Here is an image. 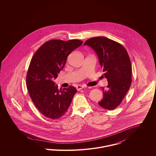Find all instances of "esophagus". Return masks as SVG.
<instances>
[{"instance_id": "1", "label": "esophagus", "mask_w": 156, "mask_h": 156, "mask_svg": "<svg viewBox=\"0 0 156 156\" xmlns=\"http://www.w3.org/2000/svg\"><path fill=\"white\" fill-rule=\"evenodd\" d=\"M83 88H84V87L82 85H77L76 87V89H77V90H80L83 89Z\"/></svg>"}]
</instances>
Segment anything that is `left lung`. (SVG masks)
<instances>
[{"label":"left lung","mask_w":156,"mask_h":156,"mask_svg":"<svg viewBox=\"0 0 156 156\" xmlns=\"http://www.w3.org/2000/svg\"><path fill=\"white\" fill-rule=\"evenodd\" d=\"M84 45L97 53L99 63L108 79L106 89L102 87L103 98L100 107L113 110L122 102L132 83V64L127 50L118 43L104 37L89 38Z\"/></svg>","instance_id":"1"}]
</instances>
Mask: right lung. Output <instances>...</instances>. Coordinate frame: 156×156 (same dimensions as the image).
<instances>
[{
	"mask_svg": "<svg viewBox=\"0 0 156 156\" xmlns=\"http://www.w3.org/2000/svg\"><path fill=\"white\" fill-rule=\"evenodd\" d=\"M82 43L78 40H50L31 59L26 76L27 88L35 107L48 118L56 119L63 116L77 92L71 86L58 89L54 80L65 66L68 56Z\"/></svg>",
	"mask_w": 156,
	"mask_h": 156,
	"instance_id": "obj_1",
	"label": "right lung"
}]
</instances>
